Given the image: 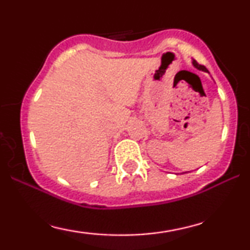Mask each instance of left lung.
<instances>
[{
	"label": "left lung",
	"instance_id": "obj_1",
	"mask_svg": "<svg viewBox=\"0 0 250 250\" xmlns=\"http://www.w3.org/2000/svg\"><path fill=\"white\" fill-rule=\"evenodd\" d=\"M193 65H194L195 68H197V69H199V70H202V71H206V73H208V70L206 69V67H203V65L199 64V63L195 61V60H193Z\"/></svg>",
	"mask_w": 250,
	"mask_h": 250
}]
</instances>
